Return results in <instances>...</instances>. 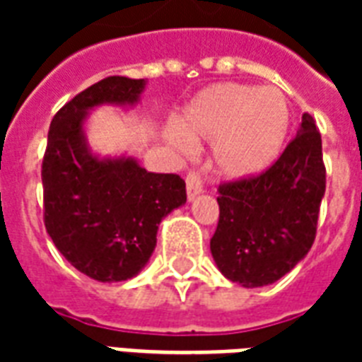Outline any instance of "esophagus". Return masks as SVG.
<instances>
[{
  "label": "esophagus",
  "mask_w": 362,
  "mask_h": 362,
  "mask_svg": "<svg viewBox=\"0 0 362 362\" xmlns=\"http://www.w3.org/2000/svg\"><path fill=\"white\" fill-rule=\"evenodd\" d=\"M186 189L187 197L193 199L195 195L203 192V178L199 175V170H189L186 175Z\"/></svg>",
  "instance_id": "esophagus-1"
}]
</instances>
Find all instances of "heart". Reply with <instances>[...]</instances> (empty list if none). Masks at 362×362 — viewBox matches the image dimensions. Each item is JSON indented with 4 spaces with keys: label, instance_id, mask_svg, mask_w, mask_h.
I'll return each instance as SVG.
<instances>
[{
    "label": "heart",
    "instance_id": "heart-1",
    "mask_svg": "<svg viewBox=\"0 0 362 362\" xmlns=\"http://www.w3.org/2000/svg\"><path fill=\"white\" fill-rule=\"evenodd\" d=\"M289 120V103L278 88L220 82L187 105L169 139L184 152L201 139L216 142L220 169L231 176H247L274 161Z\"/></svg>",
    "mask_w": 362,
    "mask_h": 362
}]
</instances>
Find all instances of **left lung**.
<instances>
[{
    "label": "left lung",
    "mask_w": 362,
    "mask_h": 362,
    "mask_svg": "<svg viewBox=\"0 0 362 362\" xmlns=\"http://www.w3.org/2000/svg\"><path fill=\"white\" fill-rule=\"evenodd\" d=\"M323 195L321 133L304 112L297 136L274 163L220 184V220L210 252L221 274L246 287L286 276L314 244Z\"/></svg>",
    "instance_id": "left-lung-1"
}]
</instances>
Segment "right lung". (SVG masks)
I'll list each match as a JSON object with an SVG mask.
<instances>
[{
  "instance_id": "1",
  "label": "right lung",
  "mask_w": 362,
  "mask_h": 362,
  "mask_svg": "<svg viewBox=\"0 0 362 362\" xmlns=\"http://www.w3.org/2000/svg\"><path fill=\"white\" fill-rule=\"evenodd\" d=\"M144 78L107 76L52 118L42 158V220L59 253L98 281H122L148 263L159 221L186 203L178 175L148 173L133 159L90 153L82 122L101 103H135Z\"/></svg>"
}]
</instances>
